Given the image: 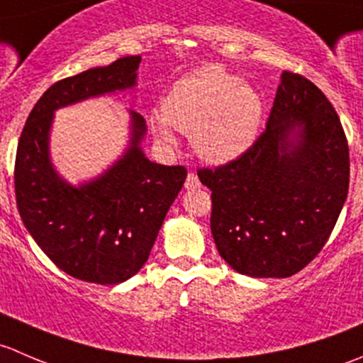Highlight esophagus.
<instances>
[{
  "mask_svg": "<svg viewBox=\"0 0 363 363\" xmlns=\"http://www.w3.org/2000/svg\"><path fill=\"white\" fill-rule=\"evenodd\" d=\"M200 179H199V175L196 174H193V172H189L188 174V177H186V182H184V188L186 189H199L200 188Z\"/></svg>",
  "mask_w": 363,
  "mask_h": 363,
  "instance_id": "esophagus-1",
  "label": "esophagus"
}]
</instances>
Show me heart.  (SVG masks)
I'll use <instances>...</instances> for the list:
<instances>
[{
    "label": "heart",
    "instance_id": "1",
    "mask_svg": "<svg viewBox=\"0 0 363 363\" xmlns=\"http://www.w3.org/2000/svg\"><path fill=\"white\" fill-rule=\"evenodd\" d=\"M161 111L151 116L152 133L175 144V130L191 135L196 155L211 164L239 160L255 144L263 116L258 91L221 67H203L172 86Z\"/></svg>",
    "mask_w": 363,
    "mask_h": 363
}]
</instances>
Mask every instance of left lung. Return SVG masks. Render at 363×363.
<instances>
[{"instance_id": "8db88e82", "label": "left lung", "mask_w": 363, "mask_h": 363, "mask_svg": "<svg viewBox=\"0 0 363 363\" xmlns=\"http://www.w3.org/2000/svg\"><path fill=\"white\" fill-rule=\"evenodd\" d=\"M221 258L250 277H290L323 250L346 202L339 116L306 77L281 73L265 131L239 160L199 170Z\"/></svg>"}]
</instances>
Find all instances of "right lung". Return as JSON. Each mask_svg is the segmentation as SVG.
<instances>
[{
	"label": "right lung",
	"instance_id": "obj_1",
	"mask_svg": "<svg viewBox=\"0 0 363 363\" xmlns=\"http://www.w3.org/2000/svg\"><path fill=\"white\" fill-rule=\"evenodd\" d=\"M140 56L86 69L52 84L29 113L16 158L23 223L63 272L96 284H119L147 262L168 208L186 181L184 167L152 163L142 151L145 119L130 111V140L98 177L69 184L50 158L54 112L137 86Z\"/></svg>",
	"mask_w": 363,
	"mask_h": 363
}]
</instances>
